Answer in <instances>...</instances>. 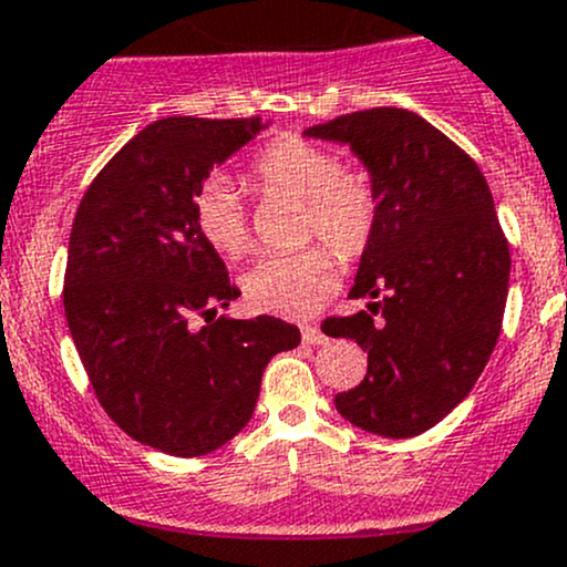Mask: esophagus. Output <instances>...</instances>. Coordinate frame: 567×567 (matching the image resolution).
<instances>
[{
  "label": "esophagus",
  "instance_id": "1",
  "mask_svg": "<svg viewBox=\"0 0 567 567\" xmlns=\"http://www.w3.org/2000/svg\"><path fill=\"white\" fill-rule=\"evenodd\" d=\"M301 340L307 342V346H323L326 342V334L318 329V326L312 323H301Z\"/></svg>",
  "mask_w": 567,
  "mask_h": 567
}]
</instances>
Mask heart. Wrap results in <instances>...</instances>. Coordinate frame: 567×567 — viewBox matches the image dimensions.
Segmentation results:
<instances>
[{
    "label": "heart",
    "mask_w": 567,
    "mask_h": 567,
    "mask_svg": "<svg viewBox=\"0 0 567 567\" xmlns=\"http://www.w3.org/2000/svg\"><path fill=\"white\" fill-rule=\"evenodd\" d=\"M257 181L307 203L305 236H320L342 260L368 249L379 221V203L370 181L340 173L337 158L312 142L285 136L271 142L255 162ZM194 221L205 241L227 257L249 249L247 210L227 177H210L194 197ZM337 262L329 249L310 247L293 255L260 257L244 274V296L251 310L301 318L318 310L334 290Z\"/></svg>",
    "instance_id": "1"
}]
</instances>
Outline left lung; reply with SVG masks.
<instances>
[{"instance_id": "obj_1", "label": "left lung", "mask_w": 567, "mask_h": 567, "mask_svg": "<svg viewBox=\"0 0 567 567\" xmlns=\"http://www.w3.org/2000/svg\"><path fill=\"white\" fill-rule=\"evenodd\" d=\"M305 136L351 147L379 203L348 293L368 310L323 323L368 351V375L334 405L375 436H420L472 392L499 340L511 251L491 188L455 142L409 109L342 114Z\"/></svg>"}]
</instances>
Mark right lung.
Listing matches in <instances>:
<instances>
[{"label": "right lung", "mask_w": 567, "mask_h": 567, "mask_svg": "<svg viewBox=\"0 0 567 567\" xmlns=\"http://www.w3.org/2000/svg\"><path fill=\"white\" fill-rule=\"evenodd\" d=\"M268 125L156 120L101 169L73 219L62 301L90 384L131 439L177 458L230 442L255 414L266 364L301 340L271 316L216 318L241 290L194 221L210 169Z\"/></svg>", "instance_id": "add662e5"}]
</instances>
